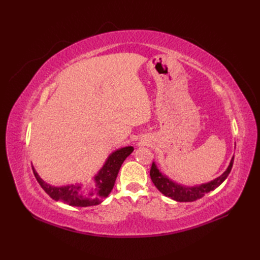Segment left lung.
<instances>
[{
	"mask_svg": "<svg viewBox=\"0 0 260 260\" xmlns=\"http://www.w3.org/2000/svg\"><path fill=\"white\" fill-rule=\"evenodd\" d=\"M233 160H234V157H232L229 167L226 168V170L221 176L216 178L215 180L210 181L208 183H204L196 186H184L169 180L166 176H164L158 170L155 162L152 164L149 176H151V179L153 181V183L155 184V186L158 188L164 195H166L168 198L175 200L177 202H194L202 199L204 195L209 193L210 191L215 190V188H217L223 182V181L226 179V177L229 176L230 171L232 169Z\"/></svg>",
	"mask_w": 260,
	"mask_h": 260,
	"instance_id": "left-lung-1",
	"label": "left lung"
}]
</instances>
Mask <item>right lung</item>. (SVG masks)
<instances>
[{"label":"right lung","mask_w":260,"mask_h":260,"mask_svg":"<svg viewBox=\"0 0 260 260\" xmlns=\"http://www.w3.org/2000/svg\"><path fill=\"white\" fill-rule=\"evenodd\" d=\"M133 152L132 146H125L117 149L109 155L105 165L99 174L94 177V185L89 191H84L80 184L65 185V186H52L39 177L37 171L32 167L34 175L43 190L55 201L66 203L70 206L88 207L99 205L108 194L112 192L115 185V181L118 172L124 159Z\"/></svg>","instance_id":"1"}]
</instances>
